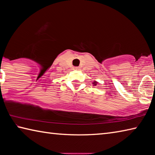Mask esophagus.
Segmentation results:
<instances>
[{"mask_svg":"<svg viewBox=\"0 0 155 155\" xmlns=\"http://www.w3.org/2000/svg\"><path fill=\"white\" fill-rule=\"evenodd\" d=\"M73 70H80V68H78V67H74V68H73Z\"/></svg>","mask_w":155,"mask_h":155,"instance_id":"34e87169","label":"esophagus"}]
</instances>
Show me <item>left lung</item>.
Returning a JSON list of instances; mask_svg holds the SVG:
<instances>
[{
    "label": "left lung",
    "instance_id": "1",
    "mask_svg": "<svg viewBox=\"0 0 155 155\" xmlns=\"http://www.w3.org/2000/svg\"><path fill=\"white\" fill-rule=\"evenodd\" d=\"M92 84L94 85H94H97V84H98V82H97V81H94Z\"/></svg>",
    "mask_w": 155,
    "mask_h": 155
}]
</instances>
